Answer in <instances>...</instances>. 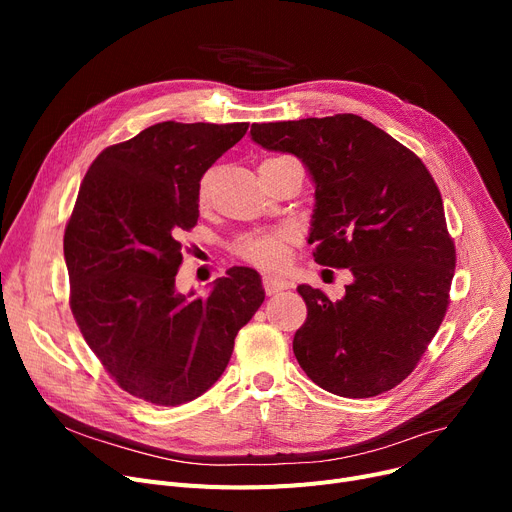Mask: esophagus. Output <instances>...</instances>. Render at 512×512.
Instances as JSON below:
<instances>
[{
	"instance_id": "1",
	"label": "esophagus",
	"mask_w": 512,
	"mask_h": 512,
	"mask_svg": "<svg viewBox=\"0 0 512 512\" xmlns=\"http://www.w3.org/2000/svg\"><path fill=\"white\" fill-rule=\"evenodd\" d=\"M263 288H265V294H278L282 290L288 288V282L282 280V278H276V276H263Z\"/></svg>"
}]
</instances>
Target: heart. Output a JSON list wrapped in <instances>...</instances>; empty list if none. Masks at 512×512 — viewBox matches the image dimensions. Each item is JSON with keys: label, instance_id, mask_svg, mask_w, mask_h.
Returning <instances> with one entry per match:
<instances>
[{"label": "heart", "instance_id": "obj_1", "mask_svg": "<svg viewBox=\"0 0 512 512\" xmlns=\"http://www.w3.org/2000/svg\"><path fill=\"white\" fill-rule=\"evenodd\" d=\"M207 180L201 184V195H205ZM236 253L249 263L274 270L286 261L288 255V234L286 232H267V234H249L236 242Z\"/></svg>", "mask_w": 512, "mask_h": 512}]
</instances>
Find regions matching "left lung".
<instances>
[{
  "label": "left lung",
  "mask_w": 512,
  "mask_h": 512,
  "mask_svg": "<svg viewBox=\"0 0 512 512\" xmlns=\"http://www.w3.org/2000/svg\"><path fill=\"white\" fill-rule=\"evenodd\" d=\"M251 139L303 161L315 182L313 257L355 278L336 301L297 288L307 319L294 334V357L332 394L392 390L415 369L450 303L456 253L432 174L355 114L253 124Z\"/></svg>",
  "instance_id": "8db88e82"
}]
</instances>
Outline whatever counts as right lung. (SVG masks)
Segmentation results:
<instances>
[{
    "instance_id": "obj_1",
    "label": "right lung",
    "mask_w": 512,
    "mask_h": 512,
    "mask_svg": "<svg viewBox=\"0 0 512 512\" xmlns=\"http://www.w3.org/2000/svg\"><path fill=\"white\" fill-rule=\"evenodd\" d=\"M247 128L153 124L103 149L80 184L64 232L70 309L114 382L151 405H184L218 382L265 299L251 267H230L207 297L176 292L199 182Z\"/></svg>"
}]
</instances>
